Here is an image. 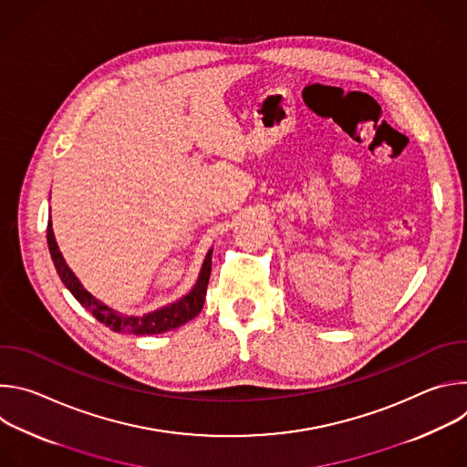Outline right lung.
<instances>
[{"mask_svg":"<svg viewBox=\"0 0 467 467\" xmlns=\"http://www.w3.org/2000/svg\"><path fill=\"white\" fill-rule=\"evenodd\" d=\"M47 247L55 264V270L64 283V286L72 292V296L88 310L92 316L101 321L105 327H109L114 332H129V335H161V332L177 328L195 317L203 308L207 285L211 279V268H213V249L207 253L202 272H199V279L190 294L181 297L179 301L162 306L159 310H153L144 316H127L121 312L112 310L110 306L103 305L99 299H96L85 286L79 283V279L74 275V272L68 268V264L64 262L58 245L55 242V234L51 229V222H47Z\"/></svg>","mask_w":467,"mask_h":467,"instance_id":"1","label":"right lung"}]
</instances>
